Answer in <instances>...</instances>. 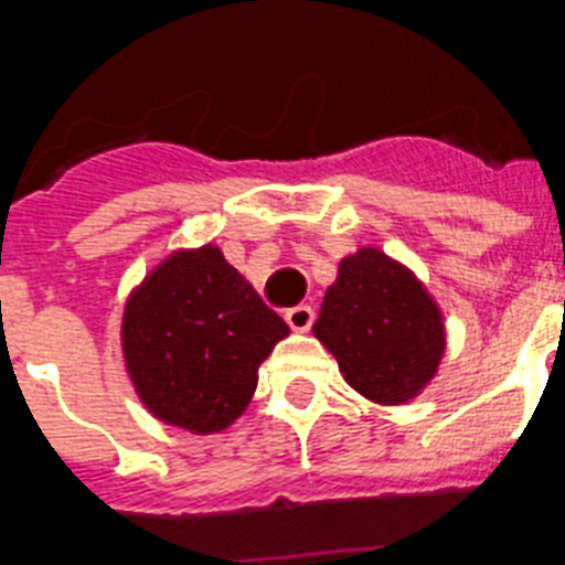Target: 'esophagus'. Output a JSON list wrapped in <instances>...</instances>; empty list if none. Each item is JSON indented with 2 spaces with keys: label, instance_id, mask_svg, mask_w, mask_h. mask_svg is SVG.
Returning <instances> with one entry per match:
<instances>
[{
  "label": "esophagus",
  "instance_id": "esophagus-1",
  "mask_svg": "<svg viewBox=\"0 0 565 565\" xmlns=\"http://www.w3.org/2000/svg\"><path fill=\"white\" fill-rule=\"evenodd\" d=\"M286 322L291 331H308L313 326V308L311 306H294L286 311Z\"/></svg>",
  "mask_w": 565,
  "mask_h": 565
}]
</instances>
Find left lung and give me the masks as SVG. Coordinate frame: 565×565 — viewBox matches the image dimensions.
<instances>
[{"label": "left lung", "mask_w": 565, "mask_h": 565, "mask_svg": "<svg viewBox=\"0 0 565 565\" xmlns=\"http://www.w3.org/2000/svg\"><path fill=\"white\" fill-rule=\"evenodd\" d=\"M313 333L353 391L402 404L430 382L444 353L441 311L424 286L379 248L339 263Z\"/></svg>", "instance_id": "1"}]
</instances>
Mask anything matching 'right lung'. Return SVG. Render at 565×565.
Masks as SVG:
<instances>
[{
    "instance_id": "1",
    "label": "right lung",
    "mask_w": 565,
    "mask_h": 565,
    "mask_svg": "<svg viewBox=\"0 0 565 565\" xmlns=\"http://www.w3.org/2000/svg\"><path fill=\"white\" fill-rule=\"evenodd\" d=\"M124 359L147 411L189 433H221L246 411L257 367L288 337L279 313L221 248L172 254L129 297Z\"/></svg>"
}]
</instances>
